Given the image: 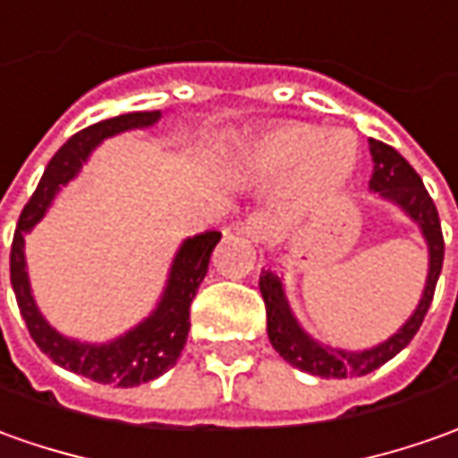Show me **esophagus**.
Instances as JSON below:
<instances>
[{
    "mask_svg": "<svg viewBox=\"0 0 458 458\" xmlns=\"http://www.w3.org/2000/svg\"><path fill=\"white\" fill-rule=\"evenodd\" d=\"M242 229L254 242H267L269 236L275 234V222L269 219V214H265V211H254V214L247 216V222H244Z\"/></svg>",
    "mask_w": 458,
    "mask_h": 458,
    "instance_id": "obj_1",
    "label": "esophagus"
}]
</instances>
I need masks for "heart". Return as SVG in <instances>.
<instances>
[{
  "instance_id": "heart-1",
  "label": "heart",
  "mask_w": 458,
  "mask_h": 458,
  "mask_svg": "<svg viewBox=\"0 0 458 458\" xmlns=\"http://www.w3.org/2000/svg\"><path fill=\"white\" fill-rule=\"evenodd\" d=\"M345 133H320L308 123H279L251 146V161L262 171H287L297 164L302 181L312 189H335L352 168V146Z\"/></svg>"
}]
</instances>
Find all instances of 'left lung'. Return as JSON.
I'll return each instance as SVG.
<instances>
[{"instance_id":"1","label":"left lung","mask_w":458,"mask_h":458,"mask_svg":"<svg viewBox=\"0 0 458 458\" xmlns=\"http://www.w3.org/2000/svg\"><path fill=\"white\" fill-rule=\"evenodd\" d=\"M370 156H373V176H370V191L380 193L383 199L394 201L395 207L406 211L413 222L421 226V234L428 244V277L423 287L421 302L413 310L406 325L391 335L386 343H380L370 351H337L330 345H322L300 327L294 320L293 310L287 305V297L282 290V279L265 269L259 277V293L265 297L267 308V335L272 348L294 368L320 376V378H355L368 376L383 363H388L398 352L406 348L419 333L426 312L431 308L434 290H437L441 265H444V234L434 199L423 189L421 176L413 171V165L406 158L391 148L388 143H380L370 138Z\"/></svg>"}]
</instances>
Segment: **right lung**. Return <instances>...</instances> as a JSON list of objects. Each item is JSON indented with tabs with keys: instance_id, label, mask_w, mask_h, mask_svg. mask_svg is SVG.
<instances>
[{
	"instance_id": "right-lung-1",
	"label": "right lung",
	"mask_w": 458,
	"mask_h": 458,
	"mask_svg": "<svg viewBox=\"0 0 458 458\" xmlns=\"http://www.w3.org/2000/svg\"><path fill=\"white\" fill-rule=\"evenodd\" d=\"M158 118H161V110L125 113L110 121L95 123L70 138L63 148L52 156L32 199L21 208L17 232L12 239V254H9L12 290H14L21 318L27 322V330L37 343V348L52 358V363L63 365L67 370L85 376L95 383H113L118 388H133L140 383H148L176 365L186 345L189 327H191L189 308H191L199 284L207 277L211 251L219 244L222 234L204 232V234L186 239L171 265L165 290L156 310L133 330L103 345L80 343V340L60 335L55 327H50V322L42 318L30 290V277H27V265H24V234L45 216L55 193L60 191V186H64L67 181L75 179L80 165L88 161L90 150L103 138L131 131V128H148L153 123H158Z\"/></svg>"
}]
</instances>
